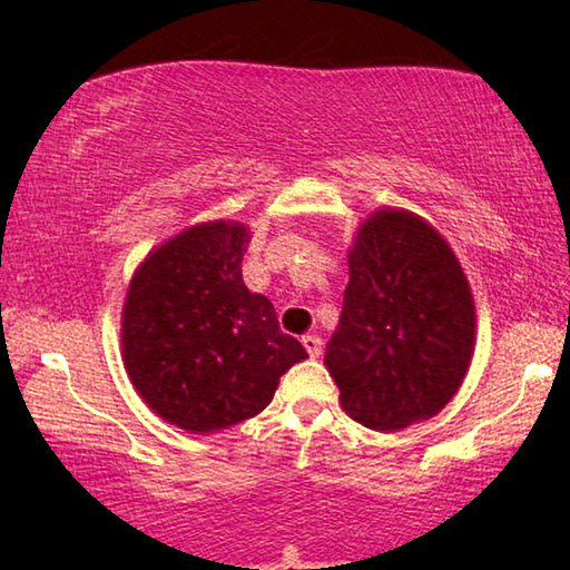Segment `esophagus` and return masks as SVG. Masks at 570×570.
<instances>
[{"instance_id":"34e87169","label":"esophagus","mask_w":570,"mask_h":570,"mask_svg":"<svg viewBox=\"0 0 570 570\" xmlns=\"http://www.w3.org/2000/svg\"><path fill=\"white\" fill-rule=\"evenodd\" d=\"M302 344H304V350L308 352V356H320L322 354V340L316 334L302 336Z\"/></svg>"}]
</instances>
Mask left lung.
<instances>
[{"label":"left lung","mask_w":570,"mask_h":570,"mask_svg":"<svg viewBox=\"0 0 570 570\" xmlns=\"http://www.w3.org/2000/svg\"><path fill=\"white\" fill-rule=\"evenodd\" d=\"M346 258L324 354L342 410L377 432L435 417L475 352V302L455 250L424 218L384 206L356 228Z\"/></svg>","instance_id":"obj_1"}]
</instances>
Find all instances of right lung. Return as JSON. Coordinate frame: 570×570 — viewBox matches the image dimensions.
<instances>
[{
  "instance_id": "right-lung-1",
  "label": "right lung",
  "mask_w": 570,
  "mask_h": 570,
  "mask_svg": "<svg viewBox=\"0 0 570 570\" xmlns=\"http://www.w3.org/2000/svg\"><path fill=\"white\" fill-rule=\"evenodd\" d=\"M248 240L244 224L224 218L180 230L142 258L125 296V372L158 417L193 435L256 417L308 356L244 284Z\"/></svg>"
}]
</instances>
